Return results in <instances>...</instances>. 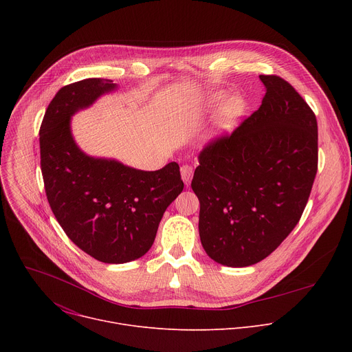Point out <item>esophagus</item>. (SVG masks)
I'll list each match as a JSON object with an SVG mask.
<instances>
[{
    "mask_svg": "<svg viewBox=\"0 0 352 352\" xmlns=\"http://www.w3.org/2000/svg\"><path fill=\"white\" fill-rule=\"evenodd\" d=\"M181 177H182V181L189 185L190 181H192V177H193V168L190 166H182L181 167Z\"/></svg>",
    "mask_w": 352,
    "mask_h": 352,
    "instance_id": "34e87169",
    "label": "esophagus"
}]
</instances>
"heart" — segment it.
Here are the masks:
<instances>
[{"label":"heart","instance_id":"heart-1","mask_svg":"<svg viewBox=\"0 0 352 352\" xmlns=\"http://www.w3.org/2000/svg\"><path fill=\"white\" fill-rule=\"evenodd\" d=\"M242 107V100L239 97H230L227 102L221 106L220 109V113H219V124H223L226 122L227 120L232 118L234 116L238 114V111L241 110Z\"/></svg>","mask_w":352,"mask_h":352}]
</instances>
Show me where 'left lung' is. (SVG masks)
Segmentation results:
<instances>
[{
	"mask_svg": "<svg viewBox=\"0 0 352 352\" xmlns=\"http://www.w3.org/2000/svg\"><path fill=\"white\" fill-rule=\"evenodd\" d=\"M259 110L199 155L192 189L199 235L217 263L245 267L267 258L298 224L318 171V122L300 94L261 75Z\"/></svg>",
	"mask_w": 352,
	"mask_h": 352,
	"instance_id": "left-lung-1",
	"label": "left lung"
}]
</instances>
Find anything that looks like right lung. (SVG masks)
Returning <instances> with one entry per match:
<instances>
[{
	"label": "right lung",
	"mask_w": 352,
	"mask_h": 352,
	"mask_svg": "<svg viewBox=\"0 0 352 352\" xmlns=\"http://www.w3.org/2000/svg\"><path fill=\"white\" fill-rule=\"evenodd\" d=\"M117 87L89 78L58 90L40 126L44 189L57 221L83 252L103 263H126L152 248L160 220L182 192L179 166L142 171L85 155L71 133V117Z\"/></svg>",
	"instance_id": "right-lung-1"
}]
</instances>
